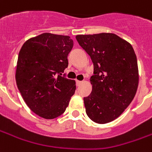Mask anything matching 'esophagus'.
I'll return each mask as SVG.
<instances>
[{"instance_id": "1", "label": "esophagus", "mask_w": 152, "mask_h": 152, "mask_svg": "<svg viewBox=\"0 0 152 152\" xmlns=\"http://www.w3.org/2000/svg\"><path fill=\"white\" fill-rule=\"evenodd\" d=\"M76 86H80L83 81H81V80H76Z\"/></svg>"}]
</instances>
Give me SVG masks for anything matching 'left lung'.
<instances>
[{
	"label": "left lung",
	"instance_id": "1",
	"mask_svg": "<svg viewBox=\"0 0 152 152\" xmlns=\"http://www.w3.org/2000/svg\"><path fill=\"white\" fill-rule=\"evenodd\" d=\"M76 40L94 65L92 91L84 97L86 112L94 122L119 117L137 93L139 73L132 45L113 33L77 35Z\"/></svg>",
	"mask_w": 152,
	"mask_h": 152
}]
</instances>
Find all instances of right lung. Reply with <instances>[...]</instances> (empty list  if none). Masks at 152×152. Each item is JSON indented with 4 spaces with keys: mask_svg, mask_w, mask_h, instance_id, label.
<instances>
[{
    "mask_svg": "<svg viewBox=\"0 0 152 152\" xmlns=\"http://www.w3.org/2000/svg\"><path fill=\"white\" fill-rule=\"evenodd\" d=\"M73 47L68 36L43 33L29 39L20 50L15 80L31 111L45 119L64 113L76 91V81L62 76Z\"/></svg>",
    "mask_w": 152,
    "mask_h": 152,
    "instance_id": "obj_1",
    "label": "right lung"
}]
</instances>
